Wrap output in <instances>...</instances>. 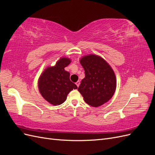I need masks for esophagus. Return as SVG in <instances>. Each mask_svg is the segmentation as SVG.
Returning <instances> with one entry per match:
<instances>
[{
    "label": "esophagus",
    "mask_w": 155,
    "mask_h": 155,
    "mask_svg": "<svg viewBox=\"0 0 155 155\" xmlns=\"http://www.w3.org/2000/svg\"><path fill=\"white\" fill-rule=\"evenodd\" d=\"M76 84L77 87H79V85H80V81H78L76 83Z\"/></svg>",
    "instance_id": "esophagus-1"
}]
</instances>
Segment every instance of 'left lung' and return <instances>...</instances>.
<instances>
[{
  "mask_svg": "<svg viewBox=\"0 0 155 155\" xmlns=\"http://www.w3.org/2000/svg\"><path fill=\"white\" fill-rule=\"evenodd\" d=\"M85 70L78 91L87 104L100 107L113 96L116 88L114 70L106 61L99 55L90 54L79 59Z\"/></svg>",
  "mask_w": 155,
  "mask_h": 155,
  "instance_id": "left-lung-1",
  "label": "left lung"
}]
</instances>
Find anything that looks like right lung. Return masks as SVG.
<instances>
[{"label":"right lung","mask_w":155,"mask_h":155,"mask_svg":"<svg viewBox=\"0 0 155 155\" xmlns=\"http://www.w3.org/2000/svg\"><path fill=\"white\" fill-rule=\"evenodd\" d=\"M71 63L68 58H61L55 66L48 67L41 74L38 88L41 96L53 105H59L67 100L73 89L78 88L70 80V73L64 68Z\"/></svg>","instance_id":"add662e5"}]
</instances>
